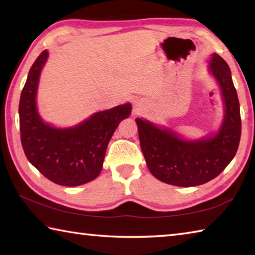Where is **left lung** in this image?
<instances>
[{
    "instance_id": "1",
    "label": "left lung",
    "mask_w": 255,
    "mask_h": 255,
    "mask_svg": "<svg viewBox=\"0 0 255 255\" xmlns=\"http://www.w3.org/2000/svg\"><path fill=\"white\" fill-rule=\"evenodd\" d=\"M209 70L218 81L225 102V119L217 135L184 140L175 132L136 119L140 148L155 178L178 187H195L215 179L234 158L241 139L240 102L227 63L213 55Z\"/></svg>"
}]
</instances>
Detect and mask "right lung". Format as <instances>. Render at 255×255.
Returning a JSON list of instances; mask_svg holds the SVG:
<instances>
[{"label":"right lung","instance_id":"1","mask_svg":"<svg viewBox=\"0 0 255 255\" xmlns=\"http://www.w3.org/2000/svg\"><path fill=\"white\" fill-rule=\"evenodd\" d=\"M48 51L30 68L19 103L21 144L28 161L54 183L76 187L100 174L107 146L131 110L130 103L100 111L79 126L58 129L45 124L36 108L38 81Z\"/></svg>","mask_w":255,"mask_h":255}]
</instances>
